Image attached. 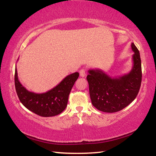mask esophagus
<instances>
[{"label": "esophagus", "mask_w": 156, "mask_h": 156, "mask_svg": "<svg viewBox=\"0 0 156 156\" xmlns=\"http://www.w3.org/2000/svg\"><path fill=\"white\" fill-rule=\"evenodd\" d=\"M79 73H80V77H84V76H86V72L84 69H81L79 71Z\"/></svg>", "instance_id": "obj_1"}]
</instances>
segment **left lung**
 I'll return each mask as SVG.
<instances>
[{
  "instance_id": "8db88e82",
  "label": "left lung",
  "mask_w": 156,
  "mask_h": 156,
  "mask_svg": "<svg viewBox=\"0 0 156 156\" xmlns=\"http://www.w3.org/2000/svg\"><path fill=\"white\" fill-rule=\"evenodd\" d=\"M131 49L133 67L131 72L118 78H112L100 69H89V83L91 103L103 112L114 113L123 109L133 101L142 82V67L140 52L133 43Z\"/></svg>"
}]
</instances>
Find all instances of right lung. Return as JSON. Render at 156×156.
I'll use <instances>...</instances> for the list:
<instances>
[{
    "mask_svg": "<svg viewBox=\"0 0 156 156\" xmlns=\"http://www.w3.org/2000/svg\"><path fill=\"white\" fill-rule=\"evenodd\" d=\"M79 76L78 72L68 75L51 90L43 94H36L26 89L18 78L15 69V87L18 98L31 112L43 117H51L61 113L67 105L69 95Z\"/></svg>",
    "mask_w": 156,
    "mask_h": 156,
    "instance_id": "1",
    "label": "right lung"
}]
</instances>
